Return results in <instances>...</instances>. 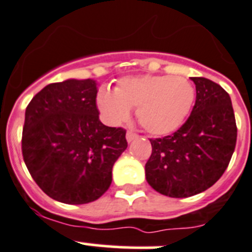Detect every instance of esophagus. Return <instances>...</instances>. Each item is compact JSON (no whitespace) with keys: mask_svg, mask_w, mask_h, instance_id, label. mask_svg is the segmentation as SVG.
Segmentation results:
<instances>
[{"mask_svg":"<svg viewBox=\"0 0 252 252\" xmlns=\"http://www.w3.org/2000/svg\"><path fill=\"white\" fill-rule=\"evenodd\" d=\"M126 142L131 143L134 139H137L138 135H137V134H135V133H133V131H126Z\"/></svg>","mask_w":252,"mask_h":252,"instance_id":"esophagus-1","label":"esophagus"}]
</instances>
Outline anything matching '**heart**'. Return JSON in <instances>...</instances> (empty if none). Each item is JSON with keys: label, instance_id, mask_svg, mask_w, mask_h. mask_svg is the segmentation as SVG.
<instances>
[{"label": "heart", "instance_id": "heart-1", "mask_svg": "<svg viewBox=\"0 0 252 252\" xmlns=\"http://www.w3.org/2000/svg\"><path fill=\"white\" fill-rule=\"evenodd\" d=\"M195 99V89L180 76H129L114 91H98L95 103L103 121L117 126L137 108V119L150 134L166 135L179 129L188 118Z\"/></svg>", "mask_w": 252, "mask_h": 252}]
</instances>
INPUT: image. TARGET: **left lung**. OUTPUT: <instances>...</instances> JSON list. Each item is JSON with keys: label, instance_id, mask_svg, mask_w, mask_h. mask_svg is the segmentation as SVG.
<instances>
[{"label": "left lung", "instance_id": "8db88e82", "mask_svg": "<svg viewBox=\"0 0 252 252\" xmlns=\"http://www.w3.org/2000/svg\"><path fill=\"white\" fill-rule=\"evenodd\" d=\"M196 100L188 121L175 133L150 139L145 178L155 191L188 197L213 187L226 170L236 145L231 99L222 87L191 77Z\"/></svg>", "mask_w": 252, "mask_h": 252}]
</instances>
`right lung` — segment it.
Returning <instances> with one entry per match:
<instances>
[{
	"label": "right lung",
	"instance_id": "obj_1",
	"mask_svg": "<svg viewBox=\"0 0 252 252\" xmlns=\"http://www.w3.org/2000/svg\"><path fill=\"white\" fill-rule=\"evenodd\" d=\"M97 86L91 78L48 84L26 109L23 160L37 185L60 203L99 199L128 147L124 129L99 121Z\"/></svg>",
	"mask_w": 252,
	"mask_h": 252
}]
</instances>
